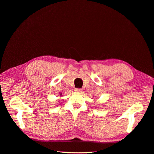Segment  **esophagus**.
I'll use <instances>...</instances> for the list:
<instances>
[{"mask_svg":"<svg viewBox=\"0 0 154 154\" xmlns=\"http://www.w3.org/2000/svg\"><path fill=\"white\" fill-rule=\"evenodd\" d=\"M75 91L77 92H81L82 91V89H81V88H75Z\"/></svg>","mask_w":154,"mask_h":154,"instance_id":"34e87169","label":"esophagus"}]
</instances>
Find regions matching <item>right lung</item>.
Masks as SVG:
<instances>
[{"label":"right lung","instance_id":"obj_1","mask_svg":"<svg viewBox=\"0 0 154 154\" xmlns=\"http://www.w3.org/2000/svg\"><path fill=\"white\" fill-rule=\"evenodd\" d=\"M60 96L62 95V93H61V92H60Z\"/></svg>","mask_w":154,"mask_h":154}]
</instances>
